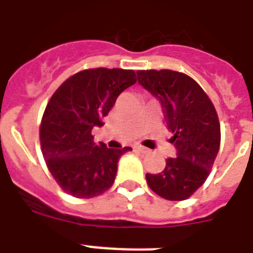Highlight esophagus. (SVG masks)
I'll use <instances>...</instances> for the list:
<instances>
[{
    "instance_id": "1",
    "label": "esophagus",
    "mask_w": 253,
    "mask_h": 253,
    "mask_svg": "<svg viewBox=\"0 0 253 253\" xmlns=\"http://www.w3.org/2000/svg\"><path fill=\"white\" fill-rule=\"evenodd\" d=\"M135 150L139 151L140 154H147V152H148V150H147L146 147L143 146H135Z\"/></svg>"
}]
</instances>
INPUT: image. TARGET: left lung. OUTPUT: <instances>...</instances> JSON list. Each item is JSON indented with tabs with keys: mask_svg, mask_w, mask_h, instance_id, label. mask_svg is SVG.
Returning <instances> with one entry per match:
<instances>
[{
	"mask_svg": "<svg viewBox=\"0 0 253 253\" xmlns=\"http://www.w3.org/2000/svg\"><path fill=\"white\" fill-rule=\"evenodd\" d=\"M138 83L162 101L176 158L164 170L147 173L152 192L169 201H184L204 185L220 146V125L211 99L196 80L170 69L138 71Z\"/></svg>",
	"mask_w": 253,
	"mask_h": 253,
	"instance_id": "1",
	"label": "left lung"
}]
</instances>
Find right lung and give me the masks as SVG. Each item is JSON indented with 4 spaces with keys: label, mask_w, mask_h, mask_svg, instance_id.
<instances>
[{
    "label": "right lung",
    "mask_w": 253,
    "mask_h": 253,
    "mask_svg": "<svg viewBox=\"0 0 253 253\" xmlns=\"http://www.w3.org/2000/svg\"><path fill=\"white\" fill-rule=\"evenodd\" d=\"M136 83L132 69L90 68L75 73L49 98L39 127L41 148L57 185L76 198L111 188L119 158L131 147L94 143L91 128L103 126L118 95Z\"/></svg>",
    "instance_id": "right-lung-1"
}]
</instances>
